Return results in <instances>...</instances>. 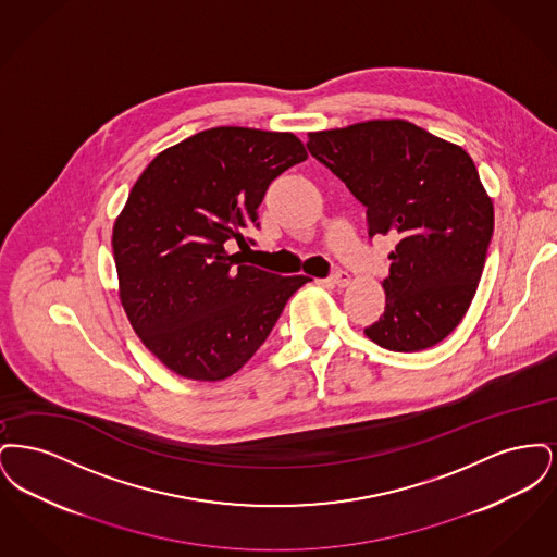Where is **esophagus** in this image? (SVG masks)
I'll return each instance as SVG.
<instances>
[{
  "label": "esophagus",
  "instance_id": "34e87169",
  "mask_svg": "<svg viewBox=\"0 0 557 557\" xmlns=\"http://www.w3.org/2000/svg\"><path fill=\"white\" fill-rule=\"evenodd\" d=\"M325 282H330V284H334V286H338V288H345V286H348V282H350V275H348L346 271H336V273H332Z\"/></svg>",
  "mask_w": 557,
  "mask_h": 557
}]
</instances>
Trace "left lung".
<instances>
[{
	"label": "left lung",
	"instance_id": "1",
	"mask_svg": "<svg viewBox=\"0 0 557 557\" xmlns=\"http://www.w3.org/2000/svg\"><path fill=\"white\" fill-rule=\"evenodd\" d=\"M307 148L368 209L370 238H398L368 338L395 352L445 341L476 294L495 225L474 160L400 119L309 133Z\"/></svg>",
	"mask_w": 557,
	"mask_h": 557
}]
</instances>
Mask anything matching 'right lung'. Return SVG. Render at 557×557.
Returning <instances> with one entry per match:
<instances>
[{
    "label": "right lung",
    "mask_w": 557,
    "mask_h": 557,
    "mask_svg": "<svg viewBox=\"0 0 557 557\" xmlns=\"http://www.w3.org/2000/svg\"><path fill=\"white\" fill-rule=\"evenodd\" d=\"M307 160L292 133L214 127L160 152L112 230L121 302L135 334L177 375L230 377L309 282L244 265L269 184Z\"/></svg>",
    "instance_id": "right-lung-1"
}]
</instances>
